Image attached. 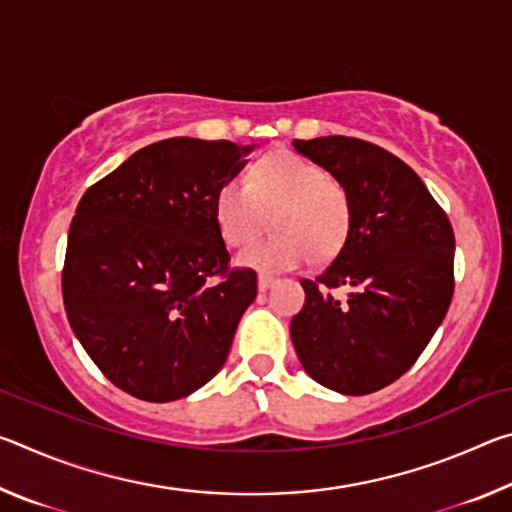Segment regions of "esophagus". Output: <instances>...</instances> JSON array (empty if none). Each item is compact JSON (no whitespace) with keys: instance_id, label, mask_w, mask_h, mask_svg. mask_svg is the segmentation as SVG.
<instances>
[{"instance_id":"esophagus-1","label":"esophagus","mask_w":512,"mask_h":512,"mask_svg":"<svg viewBox=\"0 0 512 512\" xmlns=\"http://www.w3.org/2000/svg\"><path fill=\"white\" fill-rule=\"evenodd\" d=\"M273 282H275V277H271V275H259V277H257V287H259V291L271 289Z\"/></svg>"}]
</instances>
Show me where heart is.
<instances>
[{"label": "heart", "mask_w": 512, "mask_h": 512, "mask_svg": "<svg viewBox=\"0 0 512 512\" xmlns=\"http://www.w3.org/2000/svg\"><path fill=\"white\" fill-rule=\"evenodd\" d=\"M273 214L277 235L250 246L239 264L262 273L298 268L309 257L323 264L343 250L352 228V201L341 180L293 151L259 158L248 180L232 178L214 198V221L225 244L244 248Z\"/></svg>", "instance_id": "1"}]
</instances>
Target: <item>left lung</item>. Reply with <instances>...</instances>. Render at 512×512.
<instances>
[{
  "mask_svg": "<svg viewBox=\"0 0 512 512\" xmlns=\"http://www.w3.org/2000/svg\"><path fill=\"white\" fill-rule=\"evenodd\" d=\"M348 189L350 237L291 320L298 359L318 384L368 395L409 370L454 296V230L418 173L357 137L293 140ZM348 286L349 300L331 289Z\"/></svg>",
  "mask_w": 512,
  "mask_h": 512,
  "instance_id": "1",
  "label": "left lung"
}]
</instances>
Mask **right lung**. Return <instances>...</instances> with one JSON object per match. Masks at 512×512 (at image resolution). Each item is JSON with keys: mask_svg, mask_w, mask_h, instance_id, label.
Here are the masks:
<instances>
[{"mask_svg": "<svg viewBox=\"0 0 512 512\" xmlns=\"http://www.w3.org/2000/svg\"><path fill=\"white\" fill-rule=\"evenodd\" d=\"M250 149L155 142L76 207L60 280L67 320L103 375L137 400H180L207 384L257 296V273L230 266L214 221L216 192Z\"/></svg>", "mask_w": 512, "mask_h": 512, "instance_id": "right-lung-1", "label": "right lung"}]
</instances>
